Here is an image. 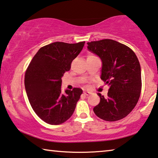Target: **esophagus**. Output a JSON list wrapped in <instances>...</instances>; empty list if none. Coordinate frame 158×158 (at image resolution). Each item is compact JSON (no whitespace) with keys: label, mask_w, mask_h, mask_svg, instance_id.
<instances>
[{"label":"esophagus","mask_w":158,"mask_h":158,"mask_svg":"<svg viewBox=\"0 0 158 158\" xmlns=\"http://www.w3.org/2000/svg\"><path fill=\"white\" fill-rule=\"evenodd\" d=\"M83 93H84V95H90L91 94V93L88 92V91H84Z\"/></svg>","instance_id":"obj_1"}]
</instances>
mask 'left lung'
<instances>
[{"label": "left lung", "mask_w": 158, "mask_h": 158, "mask_svg": "<svg viewBox=\"0 0 158 158\" xmlns=\"http://www.w3.org/2000/svg\"><path fill=\"white\" fill-rule=\"evenodd\" d=\"M88 49L102 60L100 78L109 85L107 96L98 93L100 102L93 108L98 118L113 122L124 118L135 107L142 88L141 68L129 47L110 39L87 43Z\"/></svg>", "instance_id": "obj_1"}]
</instances>
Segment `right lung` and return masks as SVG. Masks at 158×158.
Wrapping results in <instances>:
<instances>
[{"label": "right lung", "instance_id": "obj_1", "mask_svg": "<svg viewBox=\"0 0 158 158\" xmlns=\"http://www.w3.org/2000/svg\"><path fill=\"white\" fill-rule=\"evenodd\" d=\"M85 42H55L43 46L30 63L25 74V88L34 112L50 125H60L73 113L83 90L61 91V77L69 71L71 63L83 49Z\"/></svg>", "mask_w": 158, "mask_h": 158}]
</instances>
